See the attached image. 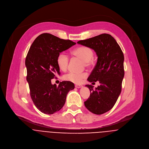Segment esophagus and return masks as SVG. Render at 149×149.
Returning <instances> with one entry per match:
<instances>
[{"mask_svg": "<svg viewBox=\"0 0 149 149\" xmlns=\"http://www.w3.org/2000/svg\"><path fill=\"white\" fill-rule=\"evenodd\" d=\"M82 87H83V86L81 84H75V87H76V88H80Z\"/></svg>", "mask_w": 149, "mask_h": 149, "instance_id": "obj_1", "label": "esophagus"}]
</instances>
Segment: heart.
Listing matches in <instances>:
<instances>
[{"mask_svg": "<svg viewBox=\"0 0 149 149\" xmlns=\"http://www.w3.org/2000/svg\"><path fill=\"white\" fill-rule=\"evenodd\" d=\"M72 54L74 56H76L82 61H83L85 66H90L91 63V59L93 57V51L89 48L84 46L76 48L72 51ZM57 64L59 68L62 70L65 71L67 69L69 64V58L68 55L62 52L59 54L57 58ZM87 77V74L85 72L83 73H74L69 72L64 75L63 79L74 83L79 84L81 83L83 79Z\"/></svg>", "mask_w": 149, "mask_h": 149, "instance_id": "b5f03b06", "label": "heart"}]
</instances>
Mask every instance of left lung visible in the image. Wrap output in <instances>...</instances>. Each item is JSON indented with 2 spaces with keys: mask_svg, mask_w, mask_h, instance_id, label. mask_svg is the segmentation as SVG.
<instances>
[{
  "mask_svg": "<svg viewBox=\"0 0 149 149\" xmlns=\"http://www.w3.org/2000/svg\"><path fill=\"white\" fill-rule=\"evenodd\" d=\"M77 43L93 49L98 57L96 65L87 80L98 81L100 84L95 90L92 85H86L91 93L84 105L92 113L102 114L112 108L120 94L125 73L123 54L114 38L108 34L81 40Z\"/></svg>",
  "mask_w": 149,
  "mask_h": 149,
  "instance_id": "left-lung-1",
  "label": "left lung"
}]
</instances>
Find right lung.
Listing matches in <instances>:
<instances>
[{"label":"right lung","instance_id":"right-lung-1","mask_svg":"<svg viewBox=\"0 0 149 149\" xmlns=\"http://www.w3.org/2000/svg\"><path fill=\"white\" fill-rule=\"evenodd\" d=\"M76 43L44 33L33 42L26 56L27 81L36 107L42 112L53 114L64 105L68 93L74 88L72 82L63 81L58 86L51 83L55 74L60 75L57 64L59 54Z\"/></svg>","mask_w":149,"mask_h":149}]
</instances>
